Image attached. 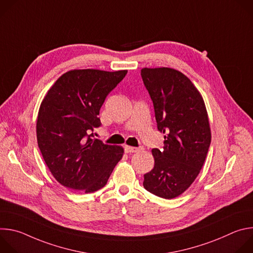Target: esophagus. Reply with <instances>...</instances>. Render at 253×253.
Instances as JSON below:
<instances>
[{
	"mask_svg": "<svg viewBox=\"0 0 253 253\" xmlns=\"http://www.w3.org/2000/svg\"><path fill=\"white\" fill-rule=\"evenodd\" d=\"M139 151H141L140 148L132 147V146H126V152L127 153H135V152H139Z\"/></svg>",
	"mask_w": 253,
	"mask_h": 253,
	"instance_id": "esophagus-1",
	"label": "esophagus"
}]
</instances>
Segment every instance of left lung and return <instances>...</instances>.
<instances>
[{"mask_svg": "<svg viewBox=\"0 0 253 253\" xmlns=\"http://www.w3.org/2000/svg\"><path fill=\"white\" fill-rule=\"evenodd\" d=\"M141 76L153 101L164 149L152 150L154 168L144 175L149 192L172 199L181 195L198 176L211 142L204 100L181 72L167 67L143 68Z\"/></svg>", "mask_w": 253, "mask_h": 253, "instance_id": "1", "label": "left lung"}]
</instances>
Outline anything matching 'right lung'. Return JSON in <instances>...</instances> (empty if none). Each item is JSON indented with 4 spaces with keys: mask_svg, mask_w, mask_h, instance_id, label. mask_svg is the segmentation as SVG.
Wrapping results in <instances>:
<instances>
[{
    "mask_svg": "<svg viewBox=\"0 0 253 253\" xmlns=\"http://www.w3.org/2000/svg\"><path fill=\"white\" fill-rule=\"evenodd\" d=\"M127 70L66 72L46 93L37 117V141L46 165L63 186L85 193L104 187L122 159V146L93 138L101 107Z\"/></svg>",
    "mask_w": 253,
    "mask_h": 253,
    "instance_id": "right-lung-1",
    "label": "right lung"
}]
</instances>
